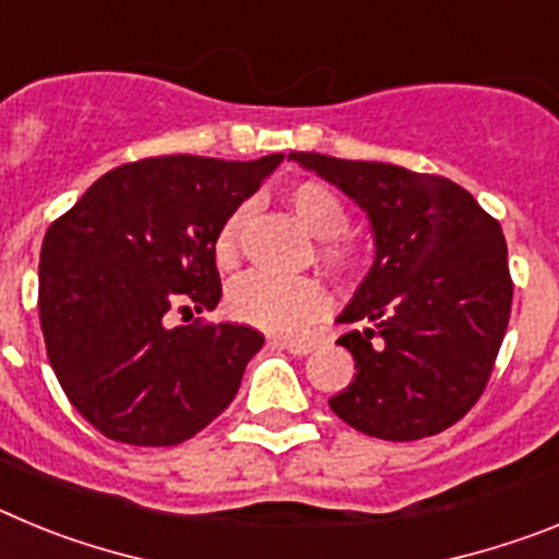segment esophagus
I'll return each instance as SVG.
<instances>
[{"instance_id":"1","label":"esophagus","mask_w":559,"mask_h":559,"mask_svg":"<svg viewBox=\"0 0 559 559\" xmlns=\"http://www.w3.org/2000/svg\"><path fill=\"white\" fill-rule=\"evenodd\" d=\"M271 344H276V347L288 349V353H294V355H308L310 349L316 347L313 341H305V338H283V335H280V338L271 341Z\"/></svg>"}]
</instances>
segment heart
<instances>
[{
	"label": "heart",
	"mask_w": 559,
	"mask_h": 559,
	"mask_svg": "<svg viewBox=\"0 0 559 559\" xmlns=\"http://www.w3.org/2000/svg\"><path fill=\"white\" fill-rule=\"evenodd\" d=\"M285 206L294 218L313 237H319L316 257L330 274L341 280H353L364 271L367 254L358 237L347 235L349 210L338 192L324 181H296L285 190ZM243 210H235L221 224L215 235V263L221 269H231L240 254V229H243ZM226 308L237 322L251 328L271 330V333H294L330 308V294L313 276H271L246 274L229 288Z\"/></svg>",
	"instance_id": "obj_1"
}]
</instances>
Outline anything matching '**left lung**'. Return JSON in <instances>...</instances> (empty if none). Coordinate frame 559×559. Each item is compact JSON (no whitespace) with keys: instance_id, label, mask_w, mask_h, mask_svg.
I'll list each match as a JSON object with an SVG mask.
<instances>
[{"instance_id":"1","label":"left lung","mask_w":559,"mask_h":559,"mask_svg":"<svg viewBox=\"0 0 559 559\" xmlns=\"http://www.w3.org/2000/svg\"><path fill=\"white\" fill-rule=\"evenodd\" d=\"M288 159L333 181L369 212L374 265L338 322L355 380L330 408L392 442L433 437L476 406L512 310L501 224L445 176L324 153Z\"/></svg>"}]
</instances>
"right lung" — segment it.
<instances>
[{
    "mask_svg": "<svg viewBox=\"0 0 559 559\" xmlns=\"http://www.w3.org/2000/svg\"><path fill=\"white\" fill-rule=\"evenodd\" d=\"M280 162H128L49 224L38 263L49 367L103 437L179 445L235 400L263 333L204 319L170 328V316L221 302L215 235Z\"/></svg>",
    "mask_w": 559,
    "mask_h": 559,
    "instance_id": "1",
    "label": "right lung"
}]
</instances>
